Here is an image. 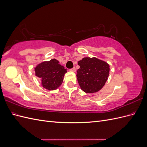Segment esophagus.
Wrapping results in <instances>:
<instances>
[{
	"label": "esophagus",
	"instance_id": "1",
	"mask_svg": "<svg viewBox=\"0 0 147 147\" xmlns=\"http://www.w3.org/2000/svg\"><path fill=\"white\" fill-rule=\"evenodd\" d=\"M70 71H72V72H75V71H76V69H75V67H73V68H72V69H70Z\"/></svg>",
	"mask_w": 147,
	"mask_h": 147
}]
</instances>
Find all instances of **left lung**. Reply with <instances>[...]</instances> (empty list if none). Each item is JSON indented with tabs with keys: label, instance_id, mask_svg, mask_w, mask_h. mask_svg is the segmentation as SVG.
Here are the masks:
<instances>
[{
	"label": "left lung",
	"instance_id": "1",
	"mask_svg": "<svg viewBox=\"0 0 147 147\" xmlns=\"http://www.w3.org/2000/svg\"><path fill=\"white\" fill-rule=\"evenodd\" d=\"M80 69L77 78L82 90L86 93L100 90L107 80L110 66L106 62L96 57H84L78 62Z\"/></svg>",
	"mask_w": 147,
	"mask_h": 147
}]
</instances>
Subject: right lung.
Instances as JSON below:
<instances>
[{
	"instance_id": "obj_1",
	"label": "right lung",
	"mask_w": 147,
	"mask_h": 147,
	"mask_svg": "<svg viewBox=\"0 0 147 147\" xmlns=\"http://www.w3.org/2000/svg\"><path fill=\"white\" fill-rule=\"evenodd\" d=\"M35 75L40 78L42 86L48 90H55L61 85L67 69L56 59L44 61L35 67Z\"/></svg>"
}]
</instances>
